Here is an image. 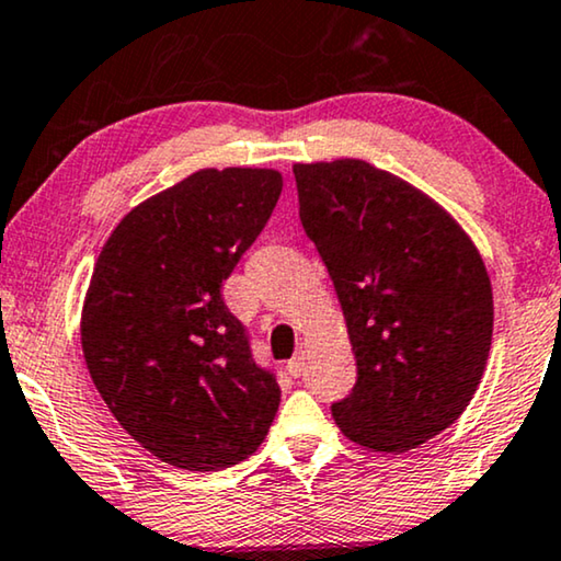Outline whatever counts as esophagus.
<instances>
[{
    "label": "esophagus",
    "instance_id": "34e87169",
    "mask_svg": "<svg viewBox=\"0 0 561 561\" xmlns=\"http://www.w3.org/2000/svg\"><path fill=\"white\" fill-rule=\"evenodd\" d=\"M302 369H305V348L300 346V348H297V354L287 362V371L293 377H300Z\"/></svg>",
    "mask_w": 561,
    "mask_h": 561
}]
</instances>
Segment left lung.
<instances>
[{"label":"left lung","mask_w":561,"mask_h":561,"mask_svg":"<svg viewBox=\"0 0 561 561\" xmlns=\"http://www.w3.org/2000/svg\"><path fill=\"white\" fill-rule=\"evenodd\" d=\"M305 233L346 316L356 385L333 402L351 442L408 451L465 413L492 343L488 268L425 194L367 161L295 163Z\"/></svg>","instance_id":"left-lung-1"}]
</instances>
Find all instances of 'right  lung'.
Here are the masks:
<instances>
[{
	"label": "right lung",
	"instance_id": "obj_1",
	"mask_svg": "<svg viewBox=\"0 0 561 561\" xmlns=\"http://www.w3.org/2000/svg\"><path fill=\"white\" fill-rule=\"evenodd\" d=\"M272 169H203L112 230L81 312L89 375L136 442L190 472L249 459L276 410V369L220 289L272 218Z\"/></svg>",
	"mask_w": 561,
	"mask_h": 561
}]
</instances>
